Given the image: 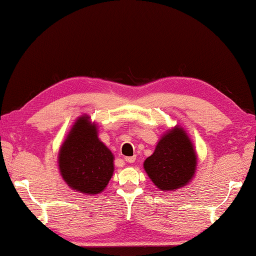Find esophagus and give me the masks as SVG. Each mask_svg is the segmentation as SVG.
<instances>
[{"instance_id":"esophagus-1","label":"esophagus","mask_w":256,"mask_h":256,"mask_svg":"<svg viewBox=\"0 0 256 256\" xmlns=\"http://www.w3.org/2000/svg\"><path fill=\"white\" fill-rule=\"evenodd\" d=\"M135 160H136V156H131V157H126V158H125V162H135Z\"/></svg>"}]
</instances>
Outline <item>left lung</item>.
<instances>
[{"mask_svg": "<svg viewBox=\"0 0 256 256\" xmlns=\"http://www.w3.org/2000/svg\"><path fill=\"white\" fill-rule=\"evenodd\" d=\"M197 155L186 131L175 126L162 135L154 153L144 162V170L160 190H177L192 180Z\"/></svg>", "mask_w": 256, "mask_h": 256, "instance_id": "left-lung-1", "label": "left lung"}]
</instances>
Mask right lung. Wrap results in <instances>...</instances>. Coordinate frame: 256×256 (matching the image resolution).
<instances>
[{"label":"right lung","instance_id":"right-lung-1","mask_svg":"<svg viewBox=\"0 0 256 256\" xmlns=\"http://www.w3.org/2000/svg\"><path fill=\"white\" fill-rule=\"evenodd\" d=\"M114 156L98 138L96 124L80 116L70 130L58 154L60 175L81 194L102 192L113 175Z\"/></svg>","mask_w":256,"mask_h":256}]
</instances>
